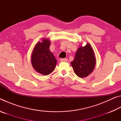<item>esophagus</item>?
Listing matches in <instances>:
<instances>
[{
	"label": "esophagus",
	"instance_id": "esophagus-1",
	"mask_svg": "<svg viewBox=\"0 0 121 121\" xmlns=\"http://www.w3.org/2000/svg\"><path fill=\"white\" fill-rule=\"evenodd\" d=\"M67 61H68V59L66 58H62L60 59L61 62H67Z\"/></svg>",
	"mask_w": 121,
	"mask_h": 121
}]
</instances>
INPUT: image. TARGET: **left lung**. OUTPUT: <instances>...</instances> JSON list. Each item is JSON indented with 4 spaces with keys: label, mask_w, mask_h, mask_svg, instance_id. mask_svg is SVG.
Wrapping results in <instances>:
<instances>
[{
    "label": "left lung",
    "mask_w": 121,
    "mask_h": 121,
    "mask_svg": "<svg viewBox=\"0 0 121 121\" xmlns=\"http://www.w3.org/2000/svg\"><path fill=\"white\" fill-rule=\"evenodd\" d=\"M95 58L93 51L89 44L79 47L75 54V59L71 62L74 73L80 78L90 75L95 69Z\"/></svg>",
    "instance_id": "left-lung-1"
}]
</instances>
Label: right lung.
Returning <instances> with one entry per match:
<instances>
[{"label":"right lung","instance_id":"obj_1","mask_svg":"<svg viewBox=\"0 0 121 121\" xmlns=\"http://www.w3.org/2000/svg\"><path fill=\"white\" fill-rule=\"evenodd\" d=\"M38 42L31 56V63L35 70L44 75L51 73L56 68L57 60L50 51V42L48 39Z\"/></svg>","mask_w":121,"mask_h":121}]
</instances>
